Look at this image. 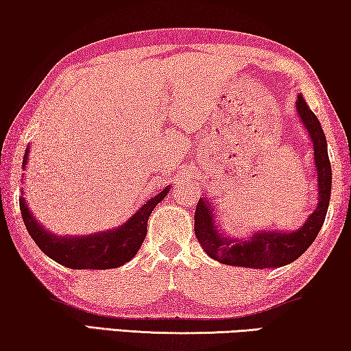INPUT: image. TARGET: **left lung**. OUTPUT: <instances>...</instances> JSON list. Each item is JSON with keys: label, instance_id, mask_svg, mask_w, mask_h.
<instances>
[{"label": "left lung", "instance_id": "left-lung-1", "mask_svg": "<svg viewBox=\"0 0 351 351\" xmlns=\"http://www.w3.org/2000/svg\"><path fill=\"white\" fill-rule=\"evenodd\" d=\"M295 105L297 113L313 142L315 165L318 172V206L315 213L308 215L306 222L295 232H262L254 233L249 239H232L217 232L210 206L199 198L195 213V234L204 252L214 261L225 265L247 268L282 267L299 258L318 237L328 214L332 182L328 143L318 118L308 108L302 95H299Z\"/></svg>", "mask_w": 351, "mask_h": 351}]
</instances>
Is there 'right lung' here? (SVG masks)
Listing matches in <instances>:
<instances>
[{
    "label": "right lung",
    "instance_id": "1",
    "mask_svg": "<svg viewBox=\"0 0 351 351\" xmlns=\"http://www.w3.org/2000/svg\"><path fill=\"white\" fill-rule=\"evenodd\" d=\"M28 160V148L23 155V167ZM169 193L166 189L158 193L155 198L148 199V203L142 206L126 223L121 227L112 230V232H104L93 234V237H73V238H59L41 227L40 223L33 219L30 210H28L25 199H19L21 204V213L23 223L38 244V247L56 261L60 265H65L73 270H107V268H117L131 261L141 249L143 239L147 234V222L150 217L152 210L165 196Z\"/></svg>",
    "mask_w": 351,
    "mask_h": 351
}]
</instances>
